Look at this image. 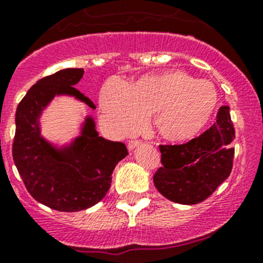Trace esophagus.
I'll use <instances>...</instances> for the list:
<instances>
[{
  "label": "esophagus",
  "instance_id": "1",
  "mask_svg": "<svg viewBox=\"0 0 263 263\" xmlns=\"http://www.w3.org/2000/svg\"><path fill=\"white\" fill-rule=\"evenodd\" d=\"M142 144V140H129L128 142V149L129 151H133L134 148H137L138 145Z\"/></svg>",
  "mask_w": 263,
  "mask_h": 263
}]
</instances>
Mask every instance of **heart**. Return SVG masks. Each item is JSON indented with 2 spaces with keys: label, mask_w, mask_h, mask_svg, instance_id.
<instances>
[{
  "label": "heart",
  "mask_w": 263,
  "mask_h": 263,
  "mask_svg": "<svg viewBox=\"0 0 263 263\" xmlns=\"http://www.w3.org/2000/svg\"><path fill=\"white\" fill-rule=\"evenodd\" d=\"M218 105V92L207 80L182 70L144 75L130 85L109 79L99 94L104 123L117 134H130L153 114L157 132L172 142L197 137Z\"/></svg>",
  "instance_id": "obj_1"
}]
</instances>
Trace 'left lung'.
<instances>
[{"label": "left lung", "instance_id": "left-lung-1", "mask_svg": "<svg viewBox=\"0 0 263 263\" xmlns=\"http://www.w3.org/2000/svg\"><path fill=\"white\" fill-rule=\"evenodd\" d=\"M233 139L230 108L221 106L216 123L199 137L184 144L159 145L163 165L154 173L155 188L179 204L203 202L232 172Z\"/></svg>", "mask_w": 263, "mask_h": 263}]
</instances>
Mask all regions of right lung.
Returning a JSON list of instances; mask_svg holds the SVG:
<instances>
[{
	"instance_id": "add662e5",
	"label": "right lung",
	"mask_w": 263,
	"mask_h": 263,
	"mask_svg": "<svg viewBox=\"0 0 263 263\" xmlns=\"http://www.w3.org/2000/svg\"><path fill=\"white\" fill-rule=\"evenodd\" d=\"M83 75V69H65L41 79L16 110V168L33 198L60 212L83 211L100 202L111 184L114 168L128 155L125 144L99 137L91 118H86L81 135L66 148H53L41 137L39 117L55 95H72L95 109L74 87Z\"/></svg>"
}]
</instances>
